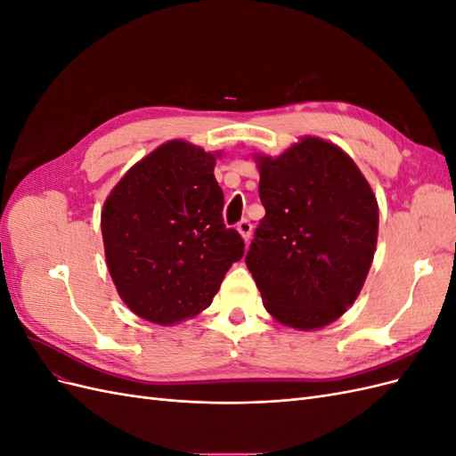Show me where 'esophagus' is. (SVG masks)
Returning a JSON list of instances; mask_svg holds the SVG:
<instances>
[{"label":"esophagus","instance_id":"esophagus-1","mask_svg":"<svg viewBox=\"0 0 456 456\" xmlns=\"http://www.w3.org/2000/svg\"><path fill=\"white\" fill-rule=\"evenodd\" d=\"M238 232L241 233V238H243V241L247 243L251 240V232H253V224L249 223V220L247 218H243V220H240L238 223Z\"/></svg>","mask_w":456,"mask_h":456}]
</instances>
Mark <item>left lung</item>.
I'll return each instance as SVG.
<instances>
[{
    "instance_id": "left-lung-1",
    "label": "left lung",
    "mask_w": 456,
    "mask_h": 456,
    "mask_svg": "<svg viewBox=\"0 0 456 456\" xmlns=\"http://www.w3.org/2000/svg\"><path fill=\"white\" fill-rule=\"evenodd\" d=\"M266 215L245 262L265 308L310 330L335 320L360 295L375 256L379 205L348 154L305 136L278 158L256 156Z\"/></svg>"
}]
</instances>
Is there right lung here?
Masks as SVG:
<instances>
[{
	"mask_svg": "<svg viewBox=\"0 0 456 456\" xmlns=\"http://www.w3.org/2000/svg\"><path fill=\"white\" fill-rule=\"evenodd\" d=\"M215 156L184 141L156 148L123 175L101 215L108 272L146 322L173 325L213 302L245 243L223 218Z\"/></svg>",
	"mask_w": 456,
	"mask_h": 456,
	"instance_id": "obj_1",
	"label": "right lung"
}]
</instances>
